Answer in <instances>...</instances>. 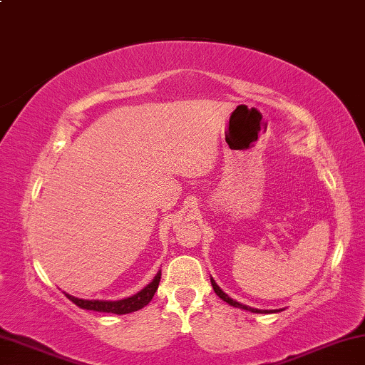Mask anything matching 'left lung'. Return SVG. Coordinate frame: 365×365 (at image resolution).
<instances>
[{
	"mask_svg": "<svg viewBox=\"0 0 365 365\" xmlns=\"http://www.w3.org/2000/svg\"><path fill=\"white\" fill-rule=\"evenodd\" d=\"M211 283H212V288H214V292H215V294L219 296L220 299H224L225 302H228V304L230 306H233V307H240V309H246V311H251V312H272V311H262V309H255V307H250V306H245V304H240L238 301H235V299H232L230 296L228 294H225L224 292H222V289L217 287V283H215L212 279H211Z\"/></svg>",
	"mask_w": 365,
	"mask_h": 365,
	"instance_id": "left-lung-1",
	"label": "left lung"
}]
</instances>
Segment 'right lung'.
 Listing matches in <instances>:
<instances>
[{
    "label": "right lung",
    "mask_w": 365,
    "mask_h": 365,
    "mask_svg": "<svg viewBox=\"0 0 365 365\" xmlns=\"http://www.w3.org/2000/svg\"><path fill=\"white\" fill-rule=\"evenodd\" d=\"M159 282H160V272H158V275L154 277L150 285L145 287L140 293L130 296V298L119 299V301H98V299L90 301V299H80L71 294H66V296L73 302V304H77L82 309H86V311L110 312V314H119L120 316V314H128V312L138 311V309H143L148 302L153 299V296L159 287Z\"/></svg>",
    "instance_id": "1"
}]
</instances>
